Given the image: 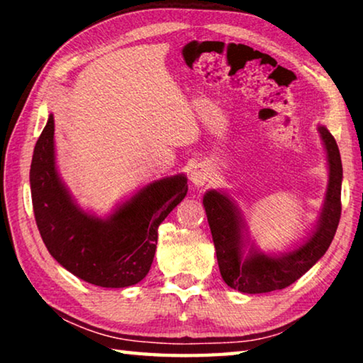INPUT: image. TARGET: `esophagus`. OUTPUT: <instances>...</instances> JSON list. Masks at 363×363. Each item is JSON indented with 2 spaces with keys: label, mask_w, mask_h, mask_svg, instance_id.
Listing matches in <instances>:
<instances>
[{
  "label": "esophagus",
  "mask_w": 363,
  "mask_h": 363,
  "mask_svg": "<svg viewBox=\"0 0 363 363\" xmlns=\"http://www.w3.org/2000/svg\"><path fill=\"white\" fill-rule=\"evenodd\" d=\"M208 177H210V168H208L203 163L195 164L192 171H190V181H192V184L196 187L205 186Z\"/></svg>",
  "instance_id": "34e87169"
}]
</instances>
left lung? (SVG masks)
<instances>
[{
  "label": "left lung",
  "instance_id": "1",
  "mask_svg": "<svg viewBox=\"0 0 363 363\" xmlns=\"http://www.w3.org/2000/svg\"><path fill=\"white\" fill-rule=\"evenodd\" d=\"M327 153L328 186L322 211L311 233L285 253H264L248 235L235 200L225 190H206L203 206L210 224L220 277L240 293H269L290 286L327 253L341 216L342 164L327 126L317 128Z\"/></svg>",
  "mask_w": 363,
  "mask_h": 363
}]
</instances>
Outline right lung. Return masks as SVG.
<instances>
[{
  "instance_id": "add662e5",
  "label": "right lung",
  "mask_w": 363,
  "mask_h": 363,
  "mask_svg": "<svg viewBox=\"0 0 363 363\" xmlns=\"http://www.w3.org/2000/svg\"><path fill=\"white\" fill-rule=\"evenodd\" d=\"M30 189L36 225L54 259L88 284L126 288L149 274L158 225L187 195V177L145 184L104 218L86 211L57 171L51 113L33 150Z\"/></svg>"
}]
</instances>
